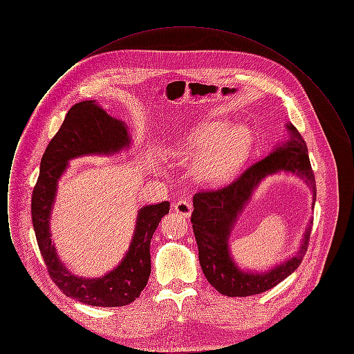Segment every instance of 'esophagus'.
Segmentation results:
<instances>
[{
    "label": "esophagus",
    "instance_id": "esophagus-1",
    "mask_svg": "<svg viewBox=\"0 0 354 354\" xmlns=\"http://www.w3.org/2000/svg\"><path fill=\"white\" fill-rule=\"evenodd\" d=\"M175 211L178 214H180L185 218H189L191 212H192V204L191 203L185 202V201H180V202L175 203Z\"/></svg>",
    "mask_w": 354,
    "mask_h": 354
}]
</instances>
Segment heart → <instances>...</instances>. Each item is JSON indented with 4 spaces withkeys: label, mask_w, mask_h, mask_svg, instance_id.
Returning <instances> with one entry per match:
<instances>
[{
    "label": "heart",
    "mask_w": 354,
    "mask_h": 354,
    "mask_svg": "<svg viewBox=\"0 0 354 354\" xmlns=\"http://www.w3.org/2000/svg\"><path fill=\"white\" fill-rule=\"evenodd\" d=\"M253 134L245 124L230 126L227 120L202 123L172 147L175 159L189 162L191 176L202 185H220L231 179L247 160L252 150Z\"/></svg>",
    "instance_id": "b5f03b06"
}]
</instances>
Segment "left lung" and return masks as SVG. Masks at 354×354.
Wrapping results in <instances>:
<instances>
[{
	"label": "left lung",
	"instance_id": "left-lung-1",
	"mask_svg": "<svg viewBox=\"0 0 354 354\" xmlns=\"http://www.w3.org/2000/svg\"><path fill=\"white\" fill-rule=\"evenodd\" d=\"M288 138L273 146L268 155L245 169L231 185L201 191L194 196L191 223L198 243L199 261L208 283L228 297L259 295L277 286L299 268L308 250L313 220L309 221L297 252L266 272L240 270L230 252L231 231L252 198L253 191L268 175L281 171L295 174L310 188L316 202V180L309 162L306 143L292 123H286Z\"/></svg>",
	"mask_w": 354,
	"mask_h": 354
}]
</instances>
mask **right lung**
I'll list each match as a JSON object with an SVG mask.
<instances>
[{"instance_id":"add662e5","label":"right lung","mask_w":354,"mask_h":354,"mask_svg":"<svg viewBox=\"0 0 354 354\" xmlns=\"http://www.w3.org/2000/svg\"><path fill=\"white\" fill-rule=\"evenodd\" d=\"M131 138L124 122L110 117L95 101L74 104L41 159L32 196V220L38 248L51 280L66 296L93 306H123L133 303L147 286L151 273L150 244L169 203L145 205L138 211L129 251L115 270L97 279L73 274L59 260L51 241L50 216L58 180L68 160L84 155H113L127 149Z\"/></svg>"}]
</instances>
